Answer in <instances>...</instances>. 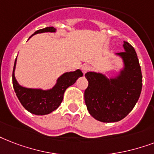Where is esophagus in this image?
<instances>
[{
	"instance_id": "obj_1",
	"label": "esophagus",
	"mask_w": 154,
	"mask_h": 154,
	"mask_svg": "<svg viewBox=\"0 0 154 154\" xmlns=\"http://www.w3.org/2000/svg\"><path fill=\"white\" fill-rule=\"evenodd\" d=\"M89 70H90V66H88L87 64H84V65L82 67V71L83 72L84 74L86 73L87 72H89Z\"/></svg>"
}]
</instances>
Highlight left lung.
I'll return each mask as SVG.
<instances>
[{
    "label": "left lung",
    "mask_w": 154,
    "mask_h": 154,
    "mask_svg": "<svg viewBox=\"0 0 154 154\" xmlns=\"http://www.w3.org/2000/svg\"><path fill=\"white\" fill-rule=\"evenodd\" d=\"M124 51L116 53L123 67L115 76L103 72L85 73L89 85L85 102L89 113L98 121L113 123L128 115L139 99L142 89V74L134 48L124 41Z\"/></svg>",
    "instance_id": "8db88e82"
}]
</instances>
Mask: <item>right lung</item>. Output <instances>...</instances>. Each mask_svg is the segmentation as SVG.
I'll use <instances>...</instances> for the list:
<instances>
[{
	"label": "right lung",
	"mask_w": 154,
	"mask_h": 154,
	"mask_svg": "<svg viewBox=\"0 0 154 154\" xmlns=\"http://www.w3.org/2000/svg\"><path fill=\"white\" fill-rule=\"evenodd\" d=\"M56 33V29L54 27H46L35 31L33 35L40 33ZM17 64V58L15 60L14 71H13V85L18 100L23 107L29 112L37 116H44L51 113L58 108L63 101L64 94L67 88L74 84L83 73L77 69L73 72H64L57 78L55 85L48 90L27 88L21 85L15 78V68Z\"/></svg>",
	"instance_id": "1"
}]
</instances>
